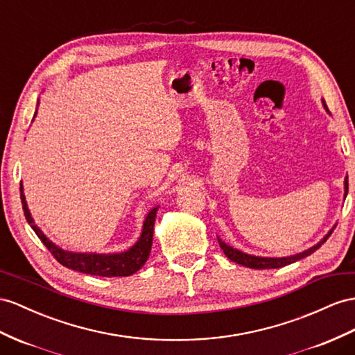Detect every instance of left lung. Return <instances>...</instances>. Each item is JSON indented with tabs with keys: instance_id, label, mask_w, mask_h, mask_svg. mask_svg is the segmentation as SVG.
Returning <instances> with one entry per match:
<instances>
[{
	"instance_id": "8db88e82",
	"label": "left lung",
	"mask_w": 355,
	"mask_h": 355,
	"mask_svg": "<svg viewBox=\"0 0 355 355\" xmlns=\"http://www.w3.org/2000/svg\"><path fill=\"white\" fill-rule=\"evenodd\" d=\"M324 106H325V103H324ZM325 109L327 111H329V107L325 106ZM348 193V177L345 178V195ZM333 234V230L325 235V237L316 244V246H313V248H311V249H307V250H304V252H302V253H297V255H293V257H286V258H261V257H253V255H248V253H243V252H240V250H237V249H234V248H231V246H228V244H225L223 241H220L219 240V244H220V248H222V250H223V253L226 257H228L231 261H234V262H237V264H241V266H244V267H249V268H255V270H264V268H280V267H285V266H289V264H293V262H295V261H300V259H303V258H306V257H309V255H312V253L315 252V250H318L320 249L322 244L327 241V239L330 237V235Z\"/></svg>"
}]
</instances>
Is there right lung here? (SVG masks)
<instances>
[{
	"label": "right lung",
	"mask_w": 355,
	"mask_h": 355,
	"mask_svg": "<svg viewBox=\"0 0 355 355\" xmlns=\"http://www.w3.org/2000/svg\"><path fill=\"white\" fill-rule=\"evenodd\" d=\"M21 201H22V208H24L26 222L31 225V228L34 230L35 234H37V237L52 253V257L55 258L61 266H64L70 270H76L79 272H85V275H91V276H102V277L123 276L124 277L138 271L145 262H147L150 257L151 244H153V230H154V222H156V213L159 207L153 208V210L148 213L147 219L144 222L141 237L133 248H130L129 250H125L123 253L98 255V253H73V252L62 250L61 248L55 246V244L49 241V239H46V235L37 228V225H34L28 207H26V201L22 192V184H21Z\"/></svg>",
	"instance_id": "1"
}]
</instances>
